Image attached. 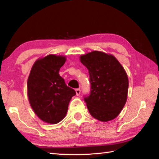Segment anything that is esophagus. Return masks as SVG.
<instances>
[{"label":"esophagus","instance_id":"esophagus-1","mask_svg":"<svg viewBox=\"0 0 159 159\" xmlns=\"http://www.w3.org/2000/svg\"><path fill=\"white\" fill-rule=\"evenodd\" d=\"M76 95L79 96L80 94V89H76Z\"/></svg>","mask_w":159,"mask_h":159}]
</instances>
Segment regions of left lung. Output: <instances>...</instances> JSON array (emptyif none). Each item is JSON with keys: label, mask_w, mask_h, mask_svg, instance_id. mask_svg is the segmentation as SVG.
Returning a JSON list of instances; mask_svg holds the SVG:
<instances>
[{"label": "left lung", "mask_w": 159, "mask_h": 159, "mask_svg": "<svg viewBox=\"0 0 159 159\" xmlns=\"http://www.w3.org/2000/svg\"><path fill=\"white\" fill-rule=\"evenodd\" d=\"M80 61L89 71L90 94L84 99L90 114L102 122L114 119L127 101L124 68L114 55L97 50L81 55Z\"/></svg>", "instance_id": "1"}]
</instances>
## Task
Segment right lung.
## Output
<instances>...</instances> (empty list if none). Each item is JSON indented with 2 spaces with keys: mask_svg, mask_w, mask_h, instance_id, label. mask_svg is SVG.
I'll return each instance as SVG.
<instances>
[{
  "mask_svg": "<svg viewBox=\"0 0 159 159\" xmlns=\"http://www.w3.org/2000/svg\"><path fill=\"white\" fill-rule=\"evenodd\" d=\"M66 60L65 56L53 54L38 59L28 78L31 108L40 119L50 124H56L65 117L69 102L76 95L59 74Z\"/></svg>",
  "mask_w": 159,
  "mask_h": 159,
  "instance_id": "obj_1",
  "label": "right lung"
}]
</instances>
